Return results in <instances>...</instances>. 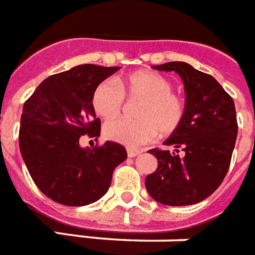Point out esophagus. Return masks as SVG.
Returning a JSON list of instances; mask_svg holds the SVG:
<instances>
[{
    "mask_svg": "<svg viewBox=\"0 0 255 255\" xmlns=\"http://www.w3.org/2000/svg\"><path fill=\"white\" fill-rule=\"evenodd\" d=\"M140 154V150H137V148H128V156L129 158H134Z\"/></svg>",
    "mask_w": 255,
    "mask_h": 255,
    "instance_id": "esophagus-1",
    "label": "esophagus"
}]
</instances>
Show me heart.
<instances>
[{
	"label": "heart",
	"mask_w": 255,
	"mask_h": 255,
	"mask_svg": "<svg viewBox=\"0 0 255 255\" xmlns=\"http://www.w3.org/2000/svg\"><path fill=\"white\" fill-rule=\"evenodd\" d=\"M172 89L174 83L170 77L148 70L128 73L118 79L117 85L111 80L101 81L92 93V107L104 120L119 117L126 98L140 103L137 122H108L104 128L105 137L137 147L154 139L158 131L162 137L176 133L187 115V101Z\"/></svg>",
	"instance_id": "1"
}]
</instances>
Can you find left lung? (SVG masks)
Wrapping results in <instances>:
<instances>
[{"label":"left lung","instance_id":"obj_1","mask_svg":"<svg viewBox=\"0 0 255 255\" xmlns=\"http://www.w3.org/2000/svg\"><path fill=\"white\" fill-rule=\"evenodd\" d=\"M154 68L175 71L182 77L187 115L180 129L164 142L175 151L148 150L158 159V168L146 176V189L162 204H196L219 188L231 166L238 133L234 101L215 77L187 63Z\"/></svg>","mask_w":255,"mask_h":255}]
</instances>
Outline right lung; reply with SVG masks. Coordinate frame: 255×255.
Wrapping results in <instances>:
<instances>
[{
	"label": "right lung",
	"mask_w": 255,
	"mask_h": 255,
	"mask_svg": "<svg viewBox=\"0 0 255 255\" xmlns=\"http://www.w3.org/2000/svg\"><path fill=\"white\" fill-rule=\"evenodd\" d=\"M120 67L83 64L47 77L23 105L19 126L22 158L36 187L68 207L95 203L107 193L116 167L128 158L115 142L80 147L84 135H100L92 107L97 85Z\"/></svg>",
	"instance_id": "1"
}]
</instances>
